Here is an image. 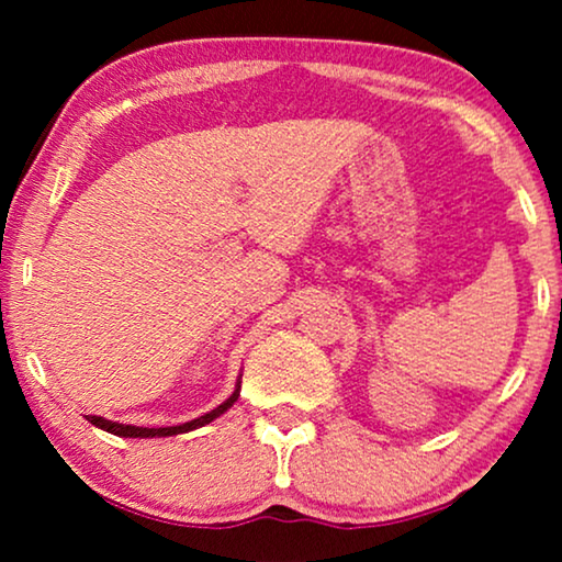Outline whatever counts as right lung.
Segmentation results:
<instances>
[{
    "mask_svg": "<svg viewBox=\"0 0 562 562\" xmlns=\"http://www.w3.org/2000/svg\"><path fill=\"white\" fill-rule=\"evenodd\" d=\"M243 373L237 375V383H235V391L229 394V398H225L217 409L206 412L202 414V417L191 419V422H183V425H176V427H135V425H120V422H112V419H104V417H97V414H87V419L91 422V425L104 429V432L110 435H117V437H171V435H183V432H191V429H199L204 425H210V422H214L217 417H222L229 406H233L237 402V396H240V381Z\"/></svg>",
    "mask_w": 562,
    "mask_h": 562,
    "instance_id": "obj_1",
    "label": "right lung"
}]
</instances>
